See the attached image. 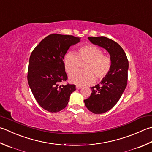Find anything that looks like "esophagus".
<instances>
[{"label": "esophagus", "mask_w": 152, "mask_h": 152, "mask_svg": "<svg viewBox=\"0 0 152 152\" xmlns=\"http://www.w3.org/2000/svg\"><path fill=\"white\" fill-rule=\"evenodd\" d=\"M82 87V86H78V85H77L76 86V88L77 89V90H80V89H81Z\"/></svg>", "instance_id": "1"}]
</instances>
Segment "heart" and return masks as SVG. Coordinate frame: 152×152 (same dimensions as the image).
<instances>
[{"label": "heart", "mask_w": 152, "mask_h": 152, "mask_svg": "<svg viewBox=\"0 0 152 152\" xmlns=\"http://www.w3.org/2000/svg\"><path fill=\"white\" fill-rule=\"evenodd\" d=\"M84 61L85 70L75 72L81 62ZM63 63L67 73L75 72L70 75V82L78 86L93 83L94 76L97 80L103 79L107 75L111 67V58L104 55L102 50L94 45L80 47L77 53H67L64 56Z\"/></svg>", "instance_id": "1"}]
</instances>
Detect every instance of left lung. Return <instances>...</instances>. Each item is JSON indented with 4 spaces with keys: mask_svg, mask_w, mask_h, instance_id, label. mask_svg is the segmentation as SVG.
Returning <instances> with one entry per match:
<instances>
[{
    "mask_svg": "<svg viewBox=\"0 0 152 152\" xmlns=\"http://www.w3.org/2000/svg\"><path fill=\"white\" fill-rule=\"evenodd\" d=\"M88 39L105 49L111 60V67L107 75L99 84L91 88V96L84 100L89 111L95 114H102L113 107L125 90L129 61L123 48L113 40L103 36L89 37Z\"/></svg>",
    "mask_w": 152,
    "mask_h": 152,
    "instance_id": "left-lung-1",
    "label": "left lung"
}]
</instances>
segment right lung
Listing matches in <instances>:
<instances>
[{"label": "right lung", "instance_id": "1", "mask_svg": "<svg viewBox=\"0 0 152 152\" xmlns=\"http://www.w3.org/2000/svg\"><path fill=\"white\" fill-rule=\"evenodd\" d=\"M80 41L69 35L50 34L39 43L29 57L28 84L39 105L56 113L66 107L76 86L61 85L67 79L63 59L70 46Z\"/></svg>", "mask_w": 152, "mask_h": 152}]
</instances>
